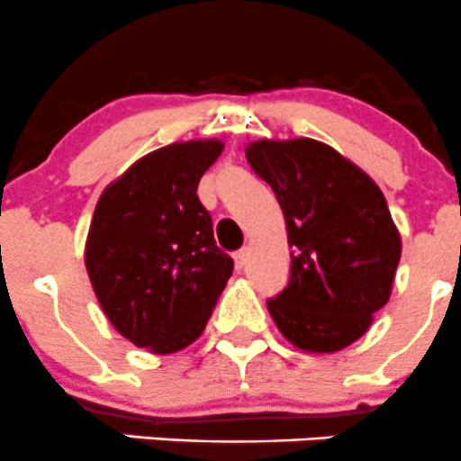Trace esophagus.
<instances>
[{
  "mask_svg": "<svg viewBox=\"0 0 461 461\" xmlns=\"http://www.w3.org/2000/svg\"><path fill=\"white\" fill-rule=\"evenodd\" d=\"M248 257H249V249L248 248L239 249V252L234 254V267L236 269H243L245 263H248Z\"/></svg>",
  "mask_w": 461,
  "mask_h": 461,
  "instance_id": "1",
  "label": "esophagus"
}]
</instances>
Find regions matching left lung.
I'll return each instance as SVG.
<instances>
[{
    "label": "left lung",
    "instance_id": "obj_1",
    "mask_svg": "<svg viewBox=\"0 0 461 461\" xmlns=\"http://www.w3.org/2000/svg\"><path fill=\"white\" fill-rule=\"evenodd\" d=\"M248 162L272 187L287 225V287L267 301L283 337L305 352H339L368 332L390 299L402 236L364 169L312 140H257Z\"/></svg>",
    "mask_w": 461,
    "mask_h": 461
}]
</instances>
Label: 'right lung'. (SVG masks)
I'll return each mask as SVG.
<instances>
[{
  "mask_svg": "<svg viewBox=\"0 0 461 461\" xmlns=\"http://www.w3.org/2000/svg\"><path fill=\"white\" fill-rule=\"evenodd\" d=\"M222 144L174 142L133 162L102 192L85 263L106 319L153 355L196 341L234 260L218 249L198 183Z\"/></svg>",
  "mask_w": 461,
  "mask_h": 461,
  "instance_id": "1",
  "label": "right lung"
}]
</instances>
